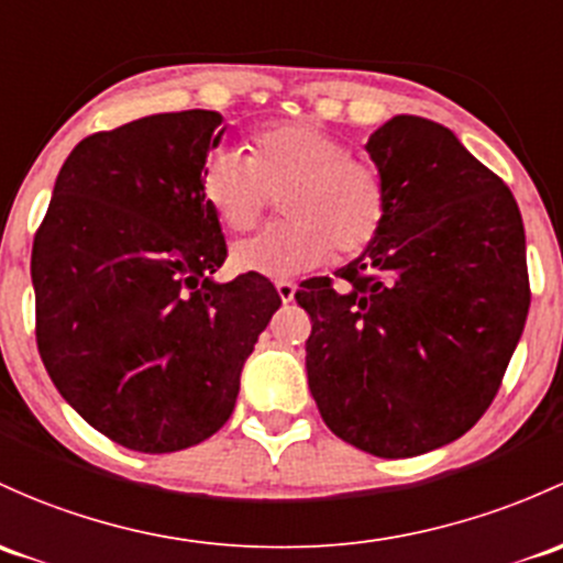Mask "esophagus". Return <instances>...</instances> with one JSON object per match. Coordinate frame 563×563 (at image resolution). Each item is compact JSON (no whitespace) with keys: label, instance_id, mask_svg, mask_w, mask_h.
Returning <instances> with one entry per match:
<instances>
[{"label":"esophagus","instance_id":"obj_1","mask_svg":"<svg viewBox=\"0 0 563 563\" xmlns=\"http://www.w3.org/2000/svg\"><path fill=\"white\" fill-rule=\"evenodd\" d=\"M275 288H277V294H280L283 305H288V301H294V294H297V286H294L291 280H277Z\"/></svg>","mask_w":563,"mask_h":563}]
</instances>
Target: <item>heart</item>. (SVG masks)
<instances>
[{
	"label": "heart",
	"instance_id": "obj_1",
	"mask_svg": "<svg viewBox=\"0 0 563 563\" xmlns=\"http://www.w3.org/2000/svg\"><path fill=\"white\" fill-rule=\"evenodd\" d=\"M216 147L199 173V191L227 232L256 227L283 194L286 221L236 242L232 262L240 269L288 277L312 269L331 256L364 253L388 216V191L369 158L310 121H283L258 129L247 145Z\"/></svg>",
	"mask_w": 563,
	"mask_h": 563
}]
</instances>
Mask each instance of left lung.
Instances as JSON below:
<instances>
[{"label":"left lung","mask_w":563,"mask_h":563,"mask_svg":"<svg viewBox=\"0 0 563 563\" xmlns=\"http://www.w3.org/2000/svg\"><path fill=\"white\" fill-rule=\"evenodd\" d=\"M366 153L388 216L369 247L297 291L307 383L323 423L380 459L459 440L490 407L529 312L520 210L451 129L383 123Z\"/></svg>","instance_id":"1"}]
</instances>
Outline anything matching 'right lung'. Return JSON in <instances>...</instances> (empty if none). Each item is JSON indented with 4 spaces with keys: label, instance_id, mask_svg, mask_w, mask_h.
<instances>
[{
    "label": "right lung",
    "instance_id": "1",
    "mask_svg": "<svg viewBox=\"0 0 563 563\" xmlns=\"http://www.w3.org/2000/svg\"><path fill=\"white\" fill-rule=\"evenodd\" d=\"M221 121L158 112L80 140L34 234L40 358L82 421L129 451L175 453L216 434L280 307L258 272L210 277L227 240L199 173Z\"/></svg>",
    "mask_w": 563,
    "mask_h": 563
}]
</instances>
